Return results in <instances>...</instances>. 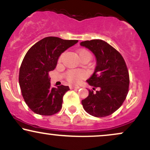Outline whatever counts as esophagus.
<instances>
[{
    "instance_id": "obj_1",
    "label": "esophagus",
    "mask_w": 150,
    "mask_h": 150,
    "mask_svg": "<svg viewBox=\"0 0 150 150\" xmlns=\"http://www.w3.org/2000/svg\"><path fill=\"white\" fill-rule=\"evenodd\" d=\"M79 88H80V87H79L78 86H73V85H70V89H77Z\"/></svg>"
}]
</instances>
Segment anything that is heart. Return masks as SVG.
Here are the masks:
<instances>
[{
    "label": "heart",
    "instance_id": "b5f03b06",
    "mask_svg": "<svg viewBox=\"0 0 150 150\" xmlns=\"http://www.w3.org/2000/svg\"><path fill=\"white\" fill-rule=\"evenodd\" d=\"M85 55H87L90 57V53L86 50H81L79 52L80 58L82 57V56H85ZM86 76H87V73L84 70H72L68 71L66 74L67 80L73 84H78L82 79L86 77Z\"/></svg>",
    "mask_w": 150,
    "mask_h": 150
}]
</instances>
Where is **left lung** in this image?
Masks as SVG:
<instances>
[{
    "label": "left lung",
    "instance_id": "left-lung-1",
    "mask_svg": "<svg viewBox=\"0 0 150 150\" xmlns=\"http://www.w3.org/2000/svg\"><path fill=\"white\" fill-rule=\"evenodd\" d=\"M96 57L97 65L87 83L93 87L89 95L82 100L86 112L95 117H105L118 110L128 93L129 73L123 56L107 42L92 39L80 43Z\"/></svg>",
    "mask_w": 150,
    "mask_h": 150
}]
</instances>
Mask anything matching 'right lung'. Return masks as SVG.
<instances>
[{"label": "right lung", "instance_id": "right-lung-1", "mask_svg": "<svg viewBox=\"0 0 150 150\" xmlns=\"http://www.w3.org/2000/svg\"><path fill=\"white\" fill-rule=\"evenodd\" d=\"M78 42L48 37L29 49L22 62L19 83L22 97L33 112L51 116L61 110L63 97L68 86L51 87L49 73L56 68L58 59L65 50Z\"/></svg>", "mask_w": 150, "mask_h": 150}]
</instances>
